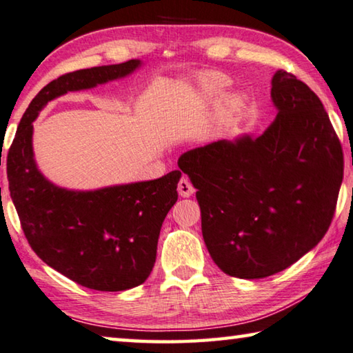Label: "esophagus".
Segmentation results:
<instances>
[{"label":"esophagus","mask_w":353,"mask_h":353,"mask_svg":"<svg viewBox=\"0 0 353 353\" xmlns=\"http://www.w3.org/2000/svg\"><path fill=\"white\" fill-rule=\"evenodd\" d=\"M177 192L182 198H190L194 193V187L192 185V183H190L187 177H182L177 183Z\"/></svg>","instance_id":"1"}]
</instances>
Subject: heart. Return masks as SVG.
I'll list each match as a JSON object with an SVG mask.
<instances>
[{"label": "heart", "mask_w": 353, "mask_h": 353, "mask_svg": "<svg viewBox=\"0 0 353 353\" xmlns=\"http://www.w3.org/2000/svg\"><path fill=\"white\" fill-rule=\"evenodd\" d=\"M199 85L204 89H207V91L218 92L221 88L226 86V81L221 75L204 74L199 78ZM243 106H245V100L242 96H239V94L228 96L220 103V106H218V111H216L218 122H220V124H228V122L234 121L240 114V111L243 110Z\"/></svg>", "instance_id": "heart-1"}]
</instances>
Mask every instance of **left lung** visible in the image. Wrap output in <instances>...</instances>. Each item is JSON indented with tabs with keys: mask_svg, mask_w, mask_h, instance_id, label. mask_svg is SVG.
I'll list each match as a JSON object with an SVG mask.
<instances>
[{
	"mask_svg": "<svg viewBox=\"0 0 353 353\" xmlns=\"http://www.w3.org/2000/svg\"><path fill=\"white\" fill-rule=\"evenodd\" d=\"M270 97L276 117L262 135L220 139L177 161L198 190L212 259L242 279L275 275L314 248L343 183V149L316 94L276 70Z\"/></svg>",
	"mask_w": 353,
	"mask_h": 353,
	"instance_id": "obj_1",
	"label": "left lung"
}]
</instances>
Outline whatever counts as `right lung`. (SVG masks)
I'll return each mask as SVG.
<instances>
[{"label":"right lung","mask_w":353,"mask_h":353,"mask_svg":"<svg viewBox=\"0 0 353 353\" xmlns=\"http://www.w3.org/2000/svg\"><path fill=\"white\" fill-rule=\"evenodd\" d=\"M143 61L100 65L59 77L32 99L8 154V179L21 228L47 265L81 286L119 292L146 281L160 229L177 201L182 172L96 190H70L42 174L32 149V122L48 102L132 75Z\"/></svg>","instance_id":"add662e5"}]
</instances>
